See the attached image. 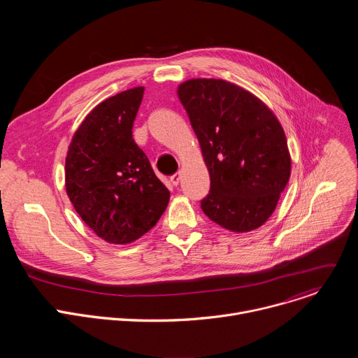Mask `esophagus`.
<instances>
[{"instance_id":"34e87169","label":"esophagus","mask_w":358,"mask_h":358,"mask_svg":"<svg viewBox=\"0 0 358 358\" xmlns=\"http://www.w3.org/2000/svg\"><path fill=\"white\" fill-rule=\"evenodd\" d=\"M180 178H181V176H180V173H177V174H174V176H171V178H170V181H171V184L174 185V187H177L178 184H180Z\"/></svg>"}]
</instances>
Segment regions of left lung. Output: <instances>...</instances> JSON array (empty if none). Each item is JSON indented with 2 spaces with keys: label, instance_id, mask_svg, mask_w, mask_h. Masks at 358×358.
I'll list each match as a JSON object with an SVG mask.
<instances>
[{
  "label": "left lung",
  "instance_id": "1",
  "mask_svg": "<svg viewBox=\"0 0 358 358\" xmlns=\"http://www.w3.org/2000/svg\"><path fill=\"white\" fill-rule=\"evenodd\" d=\"M177 94L207 164L211 189L201 208L232 232H249L273 214L292 160L275 113L243 87L222 79H189Z\"/></svg>",
  "mask_w": 358,
  "mask_h": 358
}]
</instances>
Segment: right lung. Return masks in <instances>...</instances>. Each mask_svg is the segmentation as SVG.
Instances as JSON below:
<instances>
[{
	"mask_svg": "<svg viewBox=\"0 0 358 358\" xmlns=\"http://www.w3.org/2000/svg\"><path fill=\"white\" fill-rule=\"evenodd\" d=\"M144 87L99 103L75 131L65 162L66 194L85 224L109 243H131L157 224L170 191L133 140Z\"/></svg>",
	"mask_w": 358,
	"mask_h": 358,
	"instance_id": "1",
	"label": "right lung"
}]
</instances>
